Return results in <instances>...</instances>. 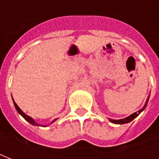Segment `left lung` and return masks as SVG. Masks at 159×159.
I'll return each instance as SVG.
<instances>
[{"label": "left lung", "instance_id": "1", "mask_svg": "<svg viewBox=\"0 0 159 159\" xmlns=\"http://www.w3.org/2000/svg\"><path fill=\"white\" fill-rule=\"evenodd\" d=\"M148 99H149V97L148 98V100H147V102H146L145 105L143 106V107L141 110H139V111H138V112H135V113L132 114V115H130L129 116H128V117H126V118L125 119H120V120H112V119H109V120L111 121V123H114V124H118V125H122V124H126V123H129V122H130V121H132L134 118H136L137 116L139 115V114L142 112V111L145 109L146 106H147V104H148Z\"/></svg>", "mask_w": 159, "mask_h": 159}]
</instances>
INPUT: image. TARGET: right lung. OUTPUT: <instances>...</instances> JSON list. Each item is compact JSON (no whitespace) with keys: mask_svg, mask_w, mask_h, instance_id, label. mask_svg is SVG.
<instances>
[{"mask_svg":"<svg viewBox=\"0 0 159 159\" xmlns=\"http://www.w3.org/2000/svg\"><path fill=\"white\" fill-rule=\"evenodd\" d=\"M13 102H14V105H15V107H16V111H18V113L20 114V116H22V117H23V118L25 119V120H27V121H28V122H29V123L31 124V125H35V126H42V125H39V124L36 123L35 121L34 120V119L31 118L30 116H27V115H25V114L24 113L23 111H21V110H20V107H19V106H17V104H16V102H15V101H14V99H13ZM55 120H54L52 121V122H51V124L53 123V122H54Z\"/></svg>","mask_w":159,"mask_h":159,"instance_id":"right-lung-1","label":"right lung"}]
</instances>
